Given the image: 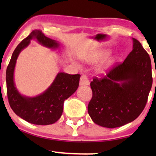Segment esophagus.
<instances>
[{"label": "esophagus", "instance_id": "1", "mask_svg": "<svg viewBox=\"0 0 156 156\" xmlns=\"http://www.w3.org/2000/svg\"><path fill=\"white\" fill-rule=\"evenodd\" d=\"M89 79L86 75H82L80 78V84L81 86H84V85H89Z\"/></svg>", "mask_w": 156, "mask_h": 156}]
</instances>
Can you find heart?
I'll use <instances>...</instances> for the list:
<instances>
[{
    "label": "heart",
    "mask_w": 156,
    "mask_h": 156,
    "mask_svg": "<svg viewBox=\"0 0 156 156\" xmlns=\"http://www.w3.org/2000/svg\"><path fill=\"white\" fill-rule=\"evenodd\" d=\"M111 55V51L108 50H102L101 51H99V52L97 53V55H96L95 57V59H97V60H99V61H104L106 59H107L108 57L110 56ZM114 59H110L109 61L108 62L107 64H106V66H109L112 65V64L114 62Z\"/></svg>",
    "instance_id": "1"
}]
</instances>
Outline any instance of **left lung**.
Wrapping results in <instances>:
<instances>
[{
    "mask_svg": "<svg viewBox=\"0 0 156 156\" xmlns=\"http://www.w3.org/2000/svg\"><path fill=\"white\" fill-rule=\"evenodd\" d=\"M133 50L101 78L90 83L92 98L88 113L96 124L120 127L135 120L148 101L153 84L149 55L135 38ZM156 72V71H155Z\"/></svg>",
    "mask_w": 156,
    "mask_h": 156,
    "instance_id": "8db88e82",
    "label": "left lung"
}]
</instances>
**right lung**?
I'll return each mask as SVG.
<instances>
[{"label": "right lung", "instance_id": "right-lung-1", "mask_svg": "<svg viewBox=\"0 0 156 156\" xmlns=\"http://www.w3.org/2000/svg\"><path fill=\"white\" fill-rule=\"evenodd\" d=\"M32 39L48 48L55 49L58 42L46 37L42 31L33 30L15 49L6 69V86L8 101L16 115L27 122L36 125H49L56 122L63 112L64 101L75 92L79 87L80 74L59 72L47 90L35 97L21 95L14 82V69L20 52Z\"/></svg>", "mask_w": 156, "mask_h": 156}]
</instances>
